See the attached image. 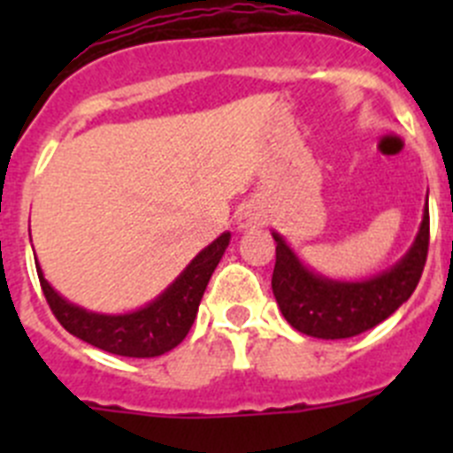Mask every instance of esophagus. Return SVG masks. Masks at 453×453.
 Here are the masks:
<instances>
[{"label":"esophagus","mask_w":453,"mask_h":453,"mask_svg":"<svg viewBox=\"0 0 453 453\" xmlns=\"http://www.w3.org/2000/svg\"><path fill=\"white\" fill-rule=\"evenodd\" d=\"M238 229L247 231V229H256V226H261L265 222V213H263V208H258L256 203H245V206L238 211Z\"/></svg>","instance_id":"34e87169"}]
</instances>
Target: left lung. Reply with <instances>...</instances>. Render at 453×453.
<instances>
[{
    "label": "left lung",
    "instance_id": "1",
    "mask_svg": "<svg viewBox=\"0 0 453 453\" xmlns=\"http://www.w3.org/2000/svg\"><path fill=\"white\" fill-rule=\"evenodd\" d=\"M276 240V263L272 292L283 318L299 334L322 340L358 335L390 318L418 288L429 254V206L413 245L390 270L365 281H335L299 261V256L272 231Z\"/></svg>",
    "mask_w": 453,
    "mask_h": 453
}]
</instances>
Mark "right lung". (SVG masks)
<instances>
[{
    "label": "right lung",
    "instance_id": "1",
    "mask_svg": "<svg viewBox=\"0 0 453 453\" xmlns=\"http://www.w3.org/2000/svg\"><path fill=\"white\" fill-rule=\"evenodd\" d=\"M231 234L224 231L208 247H203L195 258L186 265V270L165 288V290L131 313H95L77 303L61 297L50 281L45 279L40 265V286L45 292L51 313L63 324V329L72 335L81 338L88 345L108 351L115 356H129V358H154L165 351L174 349L190 331L192 322L197 318L199 302L203 297L211 274L218 267L224 250L229 247Z\"/></svg>",
    "mask_w": 453,
    "mask_h": 453
}]
</instances>
